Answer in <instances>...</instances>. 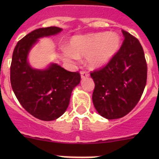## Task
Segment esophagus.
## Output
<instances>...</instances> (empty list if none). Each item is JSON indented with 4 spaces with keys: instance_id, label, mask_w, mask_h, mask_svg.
<instances>
[{
    "instance_id": "esophagus-1",
    "label": "esophagus",
    "mask_w": 159,
    "mask_h": 159,
    "mask_svg": "<svg viewBox=\"0 0 159 159\" xmlns=\"http://www.w3.org/2000/svg\"><path fill=\"white\" fill-rule=\"evenodd\" d=\"M80 75H81V78L84 79V78H87V77L89 75V74H88V72H87V71H81Z\"/></svg>"
}]
</instances>
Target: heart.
<instances>
[{
  "label": "heart",
  "mask_w": 159,
  "mask_h": 159,
  "mask_svg": "<svg viewBox=\"0 0 159 159\" xmlns=\"http://www.w3.org/2000/svg\"><path fill=\"white\" fill-rule=\"evenodd\" d=\"M120 36L116 32H94L77 35L71 38L68 48L63 50V57L72 63L79 57H86L88 66L99 68L106 65L120 46Z\"/></svg>",
  "instance_id": "obj_1"
}]
</instances>
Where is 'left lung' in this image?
Returning <instances> with one entry per match:
<instances>
[{
    "instance_id": "8db88e82",
    "label": "left lung",
    "mask_w": 159,
    "mask_h": 159,
    "mask_svg": "<svg viewBox=\"0 0 159 159\" xmlns=\"http://www.w3.org/2000/svg\"><path fill=\"white\" fill-rule=\"evenodd\" d=\"M124 41L103 68L91 73L95 82L92 102L105 119L122 118L136 106L143 93L147 77L144 52L139 41L122 30Z\"/></svg>"
}]
</instances>
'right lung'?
<instances>
[{"label": "right lung", "mask_w": 159, "mask_h": 159, "mask_svg": "<svg viewBox=\"0 0 159 159\" xmlns=\"http://www.w3.org/2000/svg\"><path fill=\"white\" fill-rule=\"evenodd\" d=\"M63 29L41 28L18 41L12 53L10 81L21 106L32 116L43 121L58 119L67 110L73 89L80 83V75L71 72L57 63L45 68L31 66L29 55L39 39L55 36Z\"/></svg>", "instance_id": "1"}]
</instances>
